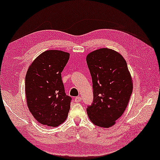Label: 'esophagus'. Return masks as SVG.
Instances as JSON below:
<instances>
[{
	"label": "esophagus",
	"mask_w": 160,
	"mask_h": 160,
	"mask_svg": "<svg viewBox=\"0 0 160 160\" xmlns=\"http://www.w3.org/2000/svg\"><path fill=\"white\" fill-rule=\"evenodd\" d=\"M74 101L76 102H79L82 101V98L81 97H76V98H74Z\"/></svg>",
	"instance_id": "obj_1"
}]
</instances>
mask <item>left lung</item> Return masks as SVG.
Instances as JSON below:
<instances>
[{
  "instance_id": "8db88e82",
  "label": "left lung",
  "mask_w": 160,
  "mask_h": 160,
  "mask_svg": "<svg viewBox=\"0 0 160 160\" xmlns=\"http://www.w3.org/2000/svg\"><path fill=\"white\" fill-rule=\"evenodd\" d=\"M92 79L94 99L87 112L92 123L108 128L123 114L132 92V80L126 60L108 48L95 50L87 56Z\"/></svg>"
}]
</instances>
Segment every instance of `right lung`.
<instances>
[{
	"mask_svg": "<svg viewBox=\"0 0 160 160\" xmlns=\"http://www.w3.org/2000/svg\"><path fill=\"white\" fill-rule=\"evenodd\" d=\"M70 54L47 50L35 59L25 76V96L28 108L39 123L58 127L68 117L71 98L66 95L61 73Z\"/></svg>",
	"mask_w": 160,
	"mask_h": 160,
	"instance_id": "1",
	"label": "right lung"
}]
</instances>
